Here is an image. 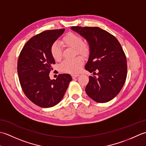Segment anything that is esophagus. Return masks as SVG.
<instances>
[{
	"label": "esophagus",
	"instance_id": "34e87169",
	"mask_svg": "<svg viewBox=\"0 0 146 146\" xmlns=\"http://www.w3.org/2000/svg\"><path fill=\"white\" fill-rule=\"evenodd\" d=\"M79 76V75H72V78L73 79H75V78H76V77H78Z\"/></svg>",
	"mask_w": 146,
	"mask_h": 146
}]
</instances>
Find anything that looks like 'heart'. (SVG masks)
I'll return each mask as SVG.
<instances>
[{"label":"heart","instance_id":"1","mask_svg":"<svg viewBox=\"0 0 146 146\" xmlns=\"http://www.w3.org/2000/svg\"><path fill=\"white\" fill-rule=\"evenodd\" d=\"M62 41L66 45L76 49L77 52L80 54H85L88 51V46L83 44L82 37L75 34L68 33L64 37ZM50 52L54 60H60L62 57V49L60 42L58 41L52 42L50 48ZM83 63V60L81 57L66 60L60 64V69L63 72L75 74L80 71Z\"/></svg>","mask_w":146,"mask_h":146}]
</instances>
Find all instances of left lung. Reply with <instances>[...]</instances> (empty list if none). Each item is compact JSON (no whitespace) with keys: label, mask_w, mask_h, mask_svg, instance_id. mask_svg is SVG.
Listing matches in <instances>:
<instances>
[{"label":"left lung","mask_w":146,"mask_h":146,"mask_svg":"<svg viewBox=\"0 0 146 146\" xmlns=\"http://www.w3.org/2000/svg\"><path fill=\"white\" fill-rule=\"evenodd\" d=\"M88 41L90 55L85 69L96 76H89L85 92L90 98L98 103L112 100L124 85L127 66L126 56L115 37L98 27L73 26Z\"/></svg>","instance_id":"left-lung-1"}]
</instances>
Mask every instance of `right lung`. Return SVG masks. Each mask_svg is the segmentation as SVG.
<instances>
[{
    "instance_id": "add662e5",
    "label": "right lung",
    "mask_w": 146,
    "mask_h": 146,
    "mask_svg": "<svg viewBox=\"0 0 146 146\" xmlns=\"http://www.w3.org/2000/svg\"><path fill=\"white\" fill-rule=\"evenodd\" d=\"M64 31V29L48 30L33 36L19 56L17 73L21 88L26 97L40 107L57 105L72 80L69 74H60L56 80H51L49 76L55 64L51 46Z\"/></svg>"
}]
</instances>
